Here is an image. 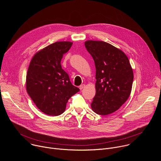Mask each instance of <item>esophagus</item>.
I'll list each match as a JSON object with an SVG mask.
<instances>
[{
  "mask_svg": "<svg viewBox=\"0 0 161 161\" xmlns=\"http://www.w3.org/2000/svg\"><path fill=\"white\" fill-rule=\"evenodd\" d=\"M85 86V85H80V89L81 90H82Z\"/></svg>",
  "mask_w": 161,
  "mask_h": 161,
  "instance_id": "obj_1",
  "label": "esophagus"
}]
</instances>
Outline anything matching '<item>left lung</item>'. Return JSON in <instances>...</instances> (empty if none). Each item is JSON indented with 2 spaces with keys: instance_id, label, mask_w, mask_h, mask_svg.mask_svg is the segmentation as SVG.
<instances>
[{
  "instance_id": "1",
  "label": "left lung",
  "mask_w": 161,
  "mask_h": 161,
  "mask_svg": "<svg viewBox=\"0 0 161 161\" xmlns=\"http://www.w3.org/2000/svg\"><path fill=\"white\" fill-rule=\"evenodd\" d=\"M85 46L96 69V92L91 108L97 114L107 115L128 99L134 78L132 69L125 53L109 43L88 40Z\"/></svg>"
}]
</instances>
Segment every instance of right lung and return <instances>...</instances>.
<instances>
[{
  "label": "right lung",
  "instance_id": "right-lung-1",
  "mask_svg": "<svg viewBox=\"0 0 161 161\" xmlns=\"http://www.w3.org/2000/svg\"><path fill=\"white\" fill-rule=\"evenodd\" d=\"M70 41H57L33 56L26 76L27 93L42 113L50 116L63 113L72 96L80 91L72 85L60 62L72 47Z\"/></svg>",
  "mask_w": 161,
  "mask_h": 161
}]
</instances>
